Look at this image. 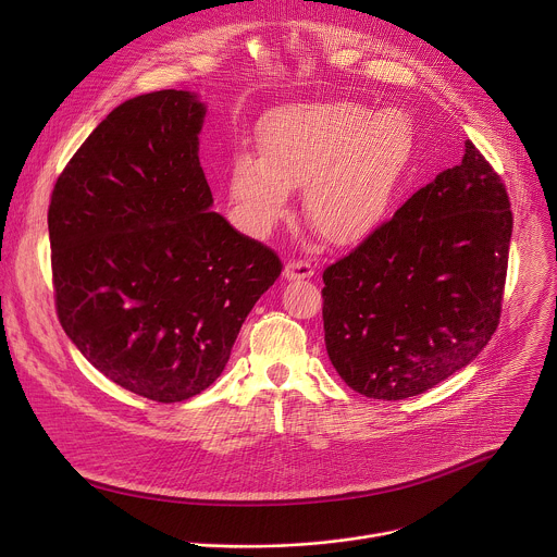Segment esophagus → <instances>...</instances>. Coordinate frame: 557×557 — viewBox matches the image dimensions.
Segmentation results:
<instances>
[{
	"mask_svg": "<svg viewBox=\"0 0 557 557\" xmlns=\"http://www.w3.org/2000/svg\"><path fill=\"white\" fill-rule=\"evenodd\" d=\"M284 275H286V280H306V277H312V275H314V267H312V262H308V260L290 258V260L286 262Z\"/></svg>",
	"mask_w": 557,
	"mask_h": 557,
	"instance_id": "1",
	"label": "esophagus"
}]
</instances>
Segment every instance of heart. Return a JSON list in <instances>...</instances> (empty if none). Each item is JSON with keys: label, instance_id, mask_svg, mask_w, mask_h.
Masks as SVG:
<instances>
[{"label": "heart", "instance_id": "b5f03b06", "mask_svg": "<svg viewBox=\"0 0 557 557\" xmlns=\"http://www.w3.org/2000/svg\"><path fill=\"white\" fill-rule=\"evenodd\" d=\"M413 150V126L400 110L372 112L352 101L282 108L258 126V157L236 154L230 198L247 232L269 234L304 187L310 223L335 245L366 238L389 207Z\"/></svg>", "mask_w": 557, "mask_h": 557}]
</instances>
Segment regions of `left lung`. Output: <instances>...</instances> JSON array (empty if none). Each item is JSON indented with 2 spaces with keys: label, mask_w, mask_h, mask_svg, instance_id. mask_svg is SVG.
<instances>
[{
  "label": "left lung",
  "mask_w": 557,
  "mask_h": 557,
  "mask_svg": "<svg viewBox=\"0 0 557 557\" xmlns=\"http://www.w3.org/2000/svg\"><path fill=\"white\" fill-rule=\"evenodd\" d=\"M510 234L506 185L467 141L460 165L323 271L325 346L342 381L403 400L475 359L499 325Z\"/></svg>",
  "instance_id": "left-lung-1"
}]
</instances>
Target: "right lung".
<instances>
[{"label":"right lung","mask_w":557,"mask_h":557,"mask_svg":"<svg viewBox=\"0 0 557 557\" xmlns=\"http://www.w3.org/2000/svg\"><path fill=\"white\" fill-rule=\"evenodd\" d=\"M205 106L185 90L124 101L88 135L49 205L55 312L82 355L154 403L205 392L280 256L211 211Z\"/></svg>","instance_id":"obj_1"}]
</instances>
